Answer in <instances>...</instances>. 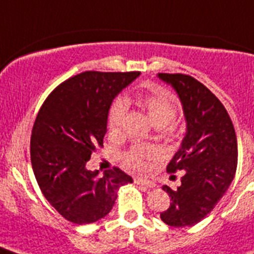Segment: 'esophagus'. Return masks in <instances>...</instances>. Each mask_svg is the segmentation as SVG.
Instances as JSON below:
<instances>
[{
  "mask_svg": "<svg viewBox=\"0 0 254 254\" xmlns=\"http://www.w3.org/2000/svg\"><path fill=\"white\" fill-rule=\"evenodd\" d=\"M136 183L140 186H143V187H146V188H155L156 187V185H155L154 182L149 181V179H143V178H137L136 179Z\"/></svg>",
  "mask_w": 254,
  "mask_h": 254,
  "instance_id": "obj_1",
  "label": "esophagus"
}]
</instances>
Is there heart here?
<instances>
[{
	"mask_svg": "<svg viewBox=\"0 0 254 254\" xmlns=\"http://www.w3.org/2000/svg\"><path fill=\"white\" fill-rule=\"evenodd\" d=\"M140 105L146 112L154 126H156L164 134L176 136L178 132V127L174 122L177 107L174 100L165 91L155 87L150 93L140 96ZM127 108H128V102L123 96H118L112 102L108 111V127L112 132H118L121 129ZM154 154V147L137 145V146H132L123 155V158L128 167L141 169L143 167L145 158Z\"/></svg>",
	"mask_w": 254,
	"mask_h": 254,
	"instance_id": "obj_1",
	"label": "heart"
}]
</instances>
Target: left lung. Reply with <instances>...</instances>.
I'll list each match as a JSON object with an SVG mask.
<instances>
[{"instance_id": "left-lung-1", "label": "left lung", "mask_w": 254, "mask_h": 254, "mask_svg": "<svg viewBox=\"0 0 254 254\" xmlns=\"http://www.w3.org/2000/svg\"><path fill=\"white\" fill-rule=\"evenodd\" d=\"M176 90L185 114L186 134L168 164V172L183 170L177 190L163 186L172 198L160 214L167 225L192 226L205 219L232 185L238 163L234 126L219 99L196 78L158 73Z\"/></svg>"}]
</instances>
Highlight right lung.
<instances>
[{
    "mask_svg": "<svg viewBox=\"0 0 254 254\" xmlns=\"http://www.w3.org/2000/svg\"><path fill=\"white\" fill-rule=\"evenodd\" d=\"M138 76L86 71L56 87L40 108L31 131V167L47 201L71 223L107 216L118 190L133 182L118 168L99 176L86 163L103 145L112 102Z\"/></svg>",
    "mask_w": 254,
    "mask_h": 254,
    "instance_id": "add662e5",
    "label": "right lung"
}]
</instances>
